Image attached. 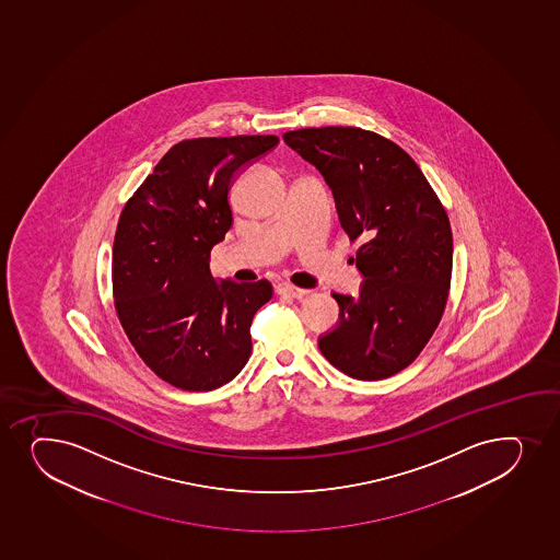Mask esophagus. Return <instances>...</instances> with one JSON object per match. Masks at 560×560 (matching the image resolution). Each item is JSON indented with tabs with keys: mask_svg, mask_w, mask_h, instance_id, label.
Returning <instances> with one entry per match:
<instances>
[{
	"mask_svg": "<svg viewBox=\"0 0 560 560\" xmlns=\"http://www.w3.org/2000/svg\"><path fill=\"white\" fill-rule=\"evenodd\" d=\"M277 292L283 295H290V298H298V300L303 298V295L308 294V290L298 289L294 284H279V287H277Z\"/></svg>",
	"mask_w": 560,
	"mask_h": 560,
	"instance_id": "1",
	"label": "esophagus"
}]
</instances>
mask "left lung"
<instances>
[{"label": "left lung", "instance_id": "8db88e82", "mask_svg": "<svg viewBox=\"0 0 560 560\" xmlns=\"http://www.w3.org/2000/svg\"><path fill=\"white\" fill-rule=\"evenodd\" d=\"M284 142L331 188L349 241L361 238L359 295L337 294L338 324L318 340L332 366L380 381L409 366L444 314L453 236L444 207L407 151L361 127H308Z\"/></svg>", "mask_w": 560, "mask_h": 560}]
</instances>
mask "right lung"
Returning <instances> with one entry per match:
<instances>
[{"label": "right lung", "mask_w": 560, "mask_h": 560, "mask_svg": "<svg viewBox=\"0 0 560 560\" xmlns=\"http://www.w3.org/2000/svg\"><path fill=\"white\" fill-rule=\"evenodd\" d=\"M277 144L273 135L183 140L121 211L116 313L140 359L183 390L225 385L252 355L249 327L273 295L270 281L218 283L209 262L233 223V180Z\"/></svg>", "instance_id": "1"}]
</instances>
